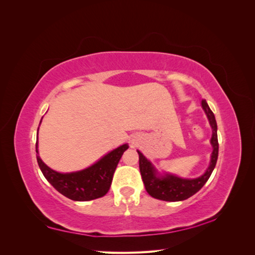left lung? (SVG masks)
Segmentation results:
<instances>
[{"mask_svg":"<svg viewBox=\"0 0 255 255\" xmlns=\"http://www.w3.org/2000/svg\"><path fill=\"white\" fill-rule=\"evenodd\" d=\"M201 105L213 129L211 139L213 153L210 166L206 169L205 173L197 177V179H182V177L172 174L158 175L156 169L143 156V154L140 151H137L138 155H139V169L142 181L146 192L151 197L169 202L183 201V200H186L189 197L194 196L196 192H198L204 186V184L210 179L218 158L219 144L217 137V123H216L215 116L205 100H202Z\"/></svg>","mask_w":255,"mask_h":255,"instance_id":"obj_1","label":"left lung"}]
</instances>
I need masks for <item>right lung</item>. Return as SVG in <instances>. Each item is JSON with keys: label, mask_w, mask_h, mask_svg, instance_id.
Segmentation results:
<instances>
[{"label": "right lung", "mask_w": 255, "mask_h": 255, "mask_svg": "<svg viewBox=\"0 0 255 255\" xmlns=\"http://www.w3.org/2000/svg\"><path fill=\"white\" fill-rule=\"evenodd\" d=\"M127 149H128V145L125 143L84 170L59 173L41 160L38 155V137L36 140L37 161L42 174L58 192L73 201H90L105 196L110 190L116 168Z\"/></svg>", "instance_id": "obj_1"}]
</instances>
